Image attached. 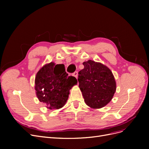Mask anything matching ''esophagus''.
<instances>
[{"mask_svg":"<svg viewBox=\"0 0 149 149\" xmlns=\"http://www.w3.org/2000/svg\"><path fill=\"white\" fill-rule=\"evenodd\" d=\"M73 76H74L76 79L77 78V77H78V72H77V71H75V72H74V73H73Z\"/></svg>","mask_w":149,"mask_h":149,"instance_id":"esophagus-1","label":"esophagus"}]
</instances>
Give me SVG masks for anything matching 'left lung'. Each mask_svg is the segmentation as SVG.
Wrapping results in <instances>:
<instances>
[{"instance_id":"1","label":"left lung","mask_w":149,"mask_h":149,"mask_svg":"<svg viewBox=\"0 0 149 149\" xmlns=\"http://www.w3.org/2000/svg\"><path fill=\"white\" fill-rule=\"evenodd\" d=\"M84 69L79 72L78 81L84 102L93 109L107 104L116 91L114 76L106 66L88 60L83 62Z\"/></svg>"}]
</instances>
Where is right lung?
<instances>
[{"label": "right lung", "instance_id": "obj_1", "mask_svg": "<svg viewBox=\"0 0 149 149\" xmlns=\"http://www.w3.org/2000/svg\"><path fill=\"white\" fill-rule=\"evenodd\" d=\"M77 84L76 78L68 76L64 65L51 62L44 65L36 74V95L48 109H58L64 106L70 89Z\"/></svg>", "mask_w": 149, "mask_h": 149}]
</instances>
